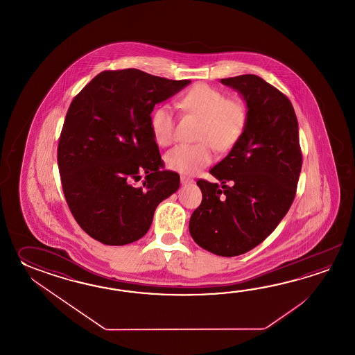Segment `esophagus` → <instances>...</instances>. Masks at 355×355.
<instances>
[{"label":"esophagus","mask_w":355,"mask_h":355,"mask_svg":"<svg viewBox=\"0 0 355 355\" xmlns=\"http://www.w3.org/2000/svg\"><path fill=\"white\" fill-rule=\"evenodd\" d=\"M180 180L182 185H188V184H193V182H194V180H193L191 178H188V176H185V175H181Z\"/></svg>","instance_id":"esophagus-1"}]
</instances>
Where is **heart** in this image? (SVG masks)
<instances>
[{"label": "heart", "instance_id": "obj_1", "mask_svg": "<svg viewBox=\"0 0 355 355\" xmlns=\"http://www.w3.org/2000/svg\"><path fill=\"white\" fill-rule=\"evenodd\" d=\"M187 113L202 119L196 144H179L166 155V165L179 174L194 175L209 165L213 159V146L219 151L232 148L240 139L246 124V110L237 100H230L223 92L199 83L189 90L181 100ZM152 135L159 146H168L175 139L173 107L159 105L151 115Z\"/></svg>", "mask_w": 355, "mask_h": 355}]
</instances>
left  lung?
I'll list each match as a JSON object with an SVG mask.
<instances>
[{
    "mask_svg": "<svg viewBox=\"0 0 355 355\" xmlns=\"http://www.w3.org/2000/svg\"><path fill=\"white\" fill-rule=\"evenodd\" d=\"M220 83L245 100L246 124L232 150L209 171L222 189L196 181L203 199L190 217L189 232L204 250L232 257L261 243L284 218L295 199L302 153L295 109L284 94L257 75Z\"/></svg>",
    "mask_w": 355,
    "mask_h": 355,
    "instance_id": "left-lung-1",
    "label": "left lung"
}]
</instances>
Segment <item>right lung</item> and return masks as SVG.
Segmentation results:
<instances>
[{"mask_svg":"<svg viewBox=\"0 0 355 355\" xmlns=\"http://www.w3.org/2000/svg\"><path fill=\"white\" fill-rule=\"evenodd\" d=\"M190 80H167L136 68L94 77L68 109L58 144V167L68 207L86 234L123 246L151 227L153 213L180 187L164 168L152 135L156 104ZM146 175L144 184L134 181Z\"/></svg>","mask_w":355,"mask_h":355,"instance_id":"1","label":"right lung"}]
</instances>
